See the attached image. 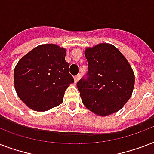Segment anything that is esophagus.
Wrapping results in <instances>:
<instances>
[{"mask_svg":"<svg viewBox=\"0 0 154 154\" xmlns=\"http://www.w3.org/2000/svg\"><path fill=\"white\" fill-rule=\"evenodd\" d=\"M80 77H81V75H80V74L77 75V76H75V77H74V82H75V83H77V82L79 81Z\"/></svg>","mask_w":154,"mask_h":154,"instance_id":"obj_1","label":"esophagus"}]
</instances>
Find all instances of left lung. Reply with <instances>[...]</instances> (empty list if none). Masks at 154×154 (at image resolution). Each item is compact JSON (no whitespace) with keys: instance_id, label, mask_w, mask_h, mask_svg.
<instances>
[{"instance_id":"8db88e82","label":"left lung","mask_w":154,"mask_h":154,"mask_svg":"<svg viewBox=\"0 0 154 154\" xmlns=\"http://www.w3.org/2000/svg\"><path fill=\"white\" fill-rule=\"evenodd\" d=\"M85 56L88 78L77 84L82 103L101 117L117 112L133 94L135 76L131 65L119 49L109 43L86 47Z\"/></svg>"}]
</instances>
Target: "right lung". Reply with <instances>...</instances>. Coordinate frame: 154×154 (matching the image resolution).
Segmentation results:
<instances>
[{"label":"right lung","mask_w":154,"mask_h":154,"mask_svg":"<svg viewBox=\"0 0 154 154\" xmlns=\"http://www.w3.org/2000/svg\"><path fill=\"white\" fill-rule=\"evenodd\" d=\"M66 51L57 45H40L16 65L14 88L29 109L44 112L63 102L65 91L74 82L65 60Z\"/></svg>","instance_id":"add662e5"}]
</instances>
